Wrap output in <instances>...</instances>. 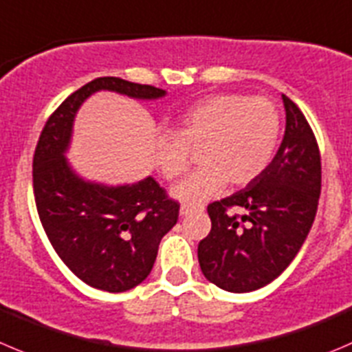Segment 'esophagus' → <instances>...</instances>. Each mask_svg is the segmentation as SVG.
Masks as SVG:
<instances>
[{
  "mask_svg": "<svg viewBox=\"0 0 352 352\" xmlns=\"http://www.w3.org/2000/svg\"><path fill=\"white\" fill-rule=\"evenodd\" d=\"M192 211H194L192 206H187V204H182V206H180V214H182V217H187V214H190Z\"/></svg>",
  "mask_w": 352,
  "mask_h": 352,
  "instance_id": "34e87169",
  "label": "esophagus"
}]
</instances>
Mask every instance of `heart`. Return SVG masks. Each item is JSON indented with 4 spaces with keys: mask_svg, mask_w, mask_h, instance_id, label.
I'll use <instances>...</instances> for the list:
<instances>
[{
    "mask_svg": "<svg viewBox=\"0 0 352 352\" xmlns=\"http://www.w3.org/2000/svg\"><path fill=\"white\" fill-rule=\"evenodd\" d=\"M280 135V113L270 100L242 94H214L177 117L173 134L155 138V165L166 180H179L199 151L197 172L172 190L186 204H199L230 182L258 179L274 158Z\"/></svg>",
    "mask_w": 352,
    "mask_h": 352,
    "instance_id": "1",
    "label": "heart"
}]
</instances>
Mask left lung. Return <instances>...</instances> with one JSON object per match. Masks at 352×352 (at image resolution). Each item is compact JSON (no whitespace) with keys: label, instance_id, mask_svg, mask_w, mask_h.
I'll return each instance as SVG.
<instances>
[{"label":"left lung","instance_id":"1","mask_svg":"<svg viewBox=\"0 0 352 352\" xmlns=\"http://www.w3.org/2000/svg\"><path fill=\"white\" fill-rule=\"evenodd\" d=\"M285 134L267 170L208 204L211 230L197 245L204 277L228 292L265 287L291 265L315 220L322 190L318 142L298 104L282 94ZM237 207L244 215L231 211Z\"/></svg>","mask_w":352,"mask_h":352}]
</instances>
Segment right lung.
<instances>
[{
  "label": "right lung",
  "instance_id": "1",
  "mask_svg": "<svg viewBox=\"0 0 352 352\" xmlns=\"http://www.w3.org/2000/svg\"><path fill=\"white\" fill-rule=\"evenodd\" d=\"M115 91L156 100L165 91L118 77H100L72 93L51 113L32 160L34 197L44 232L75 277L107 292L141 284L155 265L163 235L179 220L180 204L153 177L107 187L78 179L65 160L78 107L93 93Z\"/></svg>",
  "mask_w": 352,
  "mask_h": 352
}]
</instances>
